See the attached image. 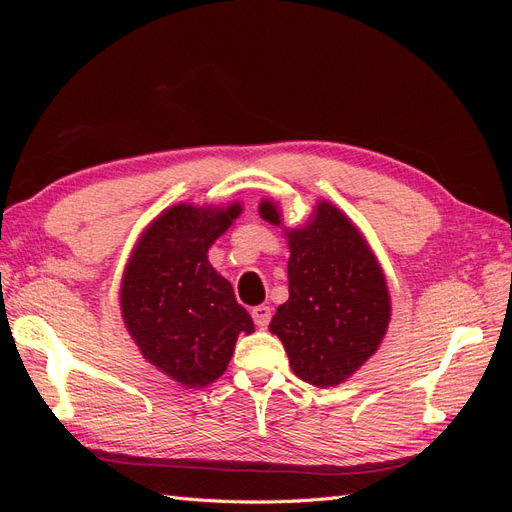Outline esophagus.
Masks as SVG:
<instances>
[{
    "instance_id": "34e87169",
    "label": "esophagus",
    "mask_w": 512,
    "mask_h": 512,
    "mask_svg": "<svg viewBox=\"0 0 512 512\" xmlns=\"http://www.w3.org/2000/svg\"><path fill=\"white\" fill-rule=\"evenodd\" d=\"M252 318H254L258 329H267V324L271 320V307L269 305H256L252 309Z\"/></svg>"
}]
</instances>
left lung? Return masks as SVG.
Returning <instances> with one entry per match:
<instances>
[{
  "instance_id": "obj_1",
  "label": "left lung",
  "mask_w": 512,
  "mask_h": 512,
  "mask_svg": "<svg viewBox=\"0 0 512 512\" xmlns=\"http://www.w3.org/2000/svg\"><path fill=\"white\" fill-rule=\"evenodd\" d=\"M260 215L280 224L267 200ZM288 245V301L277 307L269 331L282 339L294 374L327 389L378 350L391 318L389 290L361 232L329 203L290 232Z\"/></svg>"
}]
</instances>
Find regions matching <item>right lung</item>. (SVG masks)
<instances>
[{
  "mask_svg": "<svg viewBox=\"0 0 512 512\" xmlns=\"http://www.w3.org/2000/svg\"><path fill=\"white\" fill-rule=\"evenodd\" d=\"M241 213L177 205L134 247L121 286L123 322L143 356L188 389L218 380L239 333L254 322L228 280L209 265L211 243Z\"/></svg>",
  "mask_w": 512,
  "mask_h": 512,
  "instance_id": "obj_1",
  "label": "right lung"
}]
</instances>
